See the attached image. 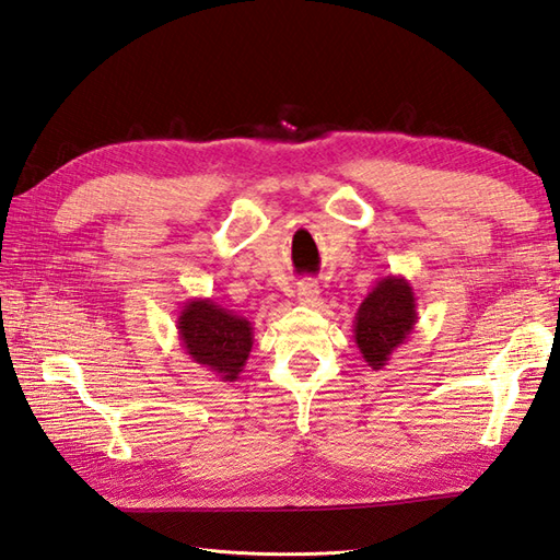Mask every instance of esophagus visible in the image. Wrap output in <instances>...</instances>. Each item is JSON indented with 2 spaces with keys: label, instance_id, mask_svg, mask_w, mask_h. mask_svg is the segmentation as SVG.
<instances>
[{
  "label": "esophagus",
  "instance_id": "obj_1",
  "mask_svg": "<svg viewBox=\"0 0 560 560\" xmlns=\"http://www.w3.org/2000/svg\"><path fill=\"white\" fill-rule=\"evenodd\" d=\"M318 284L314 280H304L300 282V288H296V300L302 304H314L318 300Z\"/></svg>",
  "mask_w": 560,
  "mask_h": 560
}]
</instances>
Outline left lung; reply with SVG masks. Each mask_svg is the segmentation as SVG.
Wrapping results in <instances>:
<instances>
[{
    "label": "left lung",
    "instance_id": "obj_1",
    "mask_svg": "<svg viewBox=\"0 0 560 560\" xmlns=\"http://www.w3.org/2000/svg\"><path fill=\"white\" fill-rule=\"evenodd\" d=\"M417 326V296L402 276L376 280L354 314V342L364 362L378 371Z\"/></svg>",
    "mask_w": 560,
    "mask_h": 560
}]
</instances>
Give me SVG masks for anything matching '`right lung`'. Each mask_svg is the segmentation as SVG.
<instances>
[{"label":"right lung","mask_w":560,"mask_h":560,"mask_svg":"<svg viewBox=\"0 0 560 560\" xmlns=\"http://www.w3.org/2000/svg\"><path fill=\"white\" fill-rule=\"evenodd\" d=\"M177 332L191 362L220 381H237L254 347V326L213 300H189L177 316Z\"/></svg>","instance_id":"add662e5"}]
</instances>
